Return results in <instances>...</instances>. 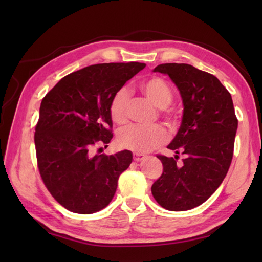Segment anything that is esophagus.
Masks as SVG:
<instances>
[{
	"label": "esophagus",
	"instance_id": "1",
	"mask_svg": "<svg viewBox=\"0 0 262 262\" xmlns=\"http://www.w3.org/2000/svg\"><path fill=\"white\" fill-rule=\"evenodd\" d=\"M133 157H134V161H136V162H140V161L145 159V155L142 154V153H134Z\"/></svg>",
	"mask_w": 262,
	"mask_h": 262
}]
</instances>
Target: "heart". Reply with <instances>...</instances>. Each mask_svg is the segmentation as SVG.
<instances>
[{
	"instance_id": "1",
	"label": "heart",
	"mask_w": 262,
	"mask_h": 262,
	"mask_svg": "<svg viewBox=\"0 0 262 262\" xmlns=\"http://www.w3.org/2000/svg\"><path fill=\"white\" fill-rule=\"evenodd\" d=\"M141 90L160 108V114L169 127L176 128L179 122V116L168 105L173 100V92L162 77L151 76L143 80ZM128 103L129 91L126 88H119L109 103V114L116 124L124 125L128 119ZM168 141V132L162 125L152 126L130 125L121 129L118 134V143L121 147L136 153H146L162 145Z\"/></svg>"
}]
</instances>
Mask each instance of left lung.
<instances>
[{
    "instance_id": "obj_1",
    "label": "left lung",
    "mask_w": 262,
    "mask_h": 262,
    "mask_svg": "<svg viewBox=\"0 0 262 262\" xmlns=\"http://www.w3.org/2000/svg\"><path fill=\"white\" fill-rule=\"evenodd\" d=\"M154 72L170 76L185 108L168 146L177 155H157L163 172L152 194L165 209L188 210L205 203L223 182L234 151L237 118L231 93L213 74L183 63L160 64ZM179 154L184 157L180 164Z\"/></svg>"
}]
</instances>
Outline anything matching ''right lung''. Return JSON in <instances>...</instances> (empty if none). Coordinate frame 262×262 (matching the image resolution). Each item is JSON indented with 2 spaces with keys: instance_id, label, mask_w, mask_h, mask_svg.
Masks as SVG:
<instances>
[{
  "instance_id": "obj_1",
  "label": "right lung",
  "mask_w": 262,
  "mask_h": 262,
  "mask_svg": "<svg viewBox=\"0 0 262 262\" xmlns=\"http://www.w3.org/2000/svg\"><path fill=\"white\" fill-rule=\"evenodd\" d=\"M144 63H103L64 76L43 97L36 125L39 173L57 203L77 214L107 206L119 176L132 163L129 151L92 155L113 138V94L145 68ZM100 149V148H99Z\"/></svg>"
}]
</instances>
